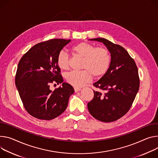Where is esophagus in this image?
Instances as JSON below:
<instances>
[{"instance_id": "obj_1", "label": "esophagus", "mask_w": 158, "mask_h": 158, "mask_svg": "<svg viewBox=\"0 0 158 158\" xmlns=\"http://www.w3.org/2000/svg\"><path fill=\"white\" fill-rule=\"evenodd\" d=\"M81 88H74V91H75V93H77L78 91H81Z\"/></svg>"}]
</instances>
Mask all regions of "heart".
Returning <instances> with one entry per match:
<instances>
[{"mask_svg": "<svg viewBox=\"0 0 158 158\" xmlns=\"http://www.w3.org/2000/svg\"><path fill=\"white\" fill-rule=\"evenodd\" d=\"M72 51L74 55L83 59L81 71H71L65 75L67 82L75 88H81L89 82L93 76L100 77L105 75L111 64L109 51L103 47H96L87 42L75 45ZM60 69L67 70L70 66V57L65 51H60L56 59Z\"/></svg>", "mask_w": 158, "mask_h": 158, "instance_id": "heart-1", "label": "heart"}]
</instances>
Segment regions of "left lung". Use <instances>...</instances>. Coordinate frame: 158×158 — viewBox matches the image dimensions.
<instances>
[{
  "label": "left lung",
  "mask_w": 158,
  "mask_h": 158,
  "mask_svg": "<svg viewBox=\"0 0 158 158\" xmlns=\"http://www.w3.org/2000/svg\"><path fill=\"white\" fill-rule=\"evenodd\" d=\"M91 41L102 42L111 55L106 73L93 85L101 91H94V98L88 103L91 115L103 122L115 121L130 110L139 89L138 69L127 50L110 41L98 38Z\"/></svg>",
  "instance_id": "obj_1"
}]
</instances>
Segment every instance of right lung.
<instances>
[{
    "mask_svg": "<svg viewBox=\"0 0 158 158\" xmlns=\"http://www.w3.org/2000/svg\"><path fill=\"white\" fill-rule=\"evenodd\" d=\"M70 40L52 39L41 42L28 50L19 62L15 84L24 108L31 116L50 120L66 110L69 99L74 89L63 82L57 65L59 53ZM62 83L52 91L50 83Z\"/></svg>",
    "mask_w": 158,
    "mask_h": 158,
    "instance_id": "1",
    "label": "right lung"
}]
</instances>
